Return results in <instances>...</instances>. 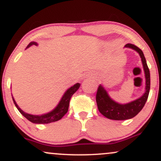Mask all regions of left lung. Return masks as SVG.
Segmentation results:
<instances>
[{
	"mask_svg": "<svg viewBox=\"0 0 161 161\" xmlns=\"http://www.w3.org/2000/svg\"><path fill=\"white\" fill-rule=\"evenodd\" d=\"M125 47H128V48L136 51L141 57L145 76V93L138 98L126 104H119L113 100L108 95V92L105 90L104 86L102 85H100L97 88V95H96V102H97V108L103 116L114 120H125V119H132L137 115L145 106L148 97L149 91H150V71L147 67L143 52L137 46L132 45V44H127L125 45Z\"/></svg>",
	"mask_w": 161,
	"mask_h": 161,
	"instance_id": "8db88e82",
	"label": "left lung"
}]
</instances>
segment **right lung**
Masks as SVG:
<instances>
[{
	"label": "right lung",
	"mask_w": 161,
	"mask_h": 161,
	"mask_svg": "<svg viewBox=\"0 0 161 161\" xmlns=\"http://www.w3.org/2000/svg\"><path fill=\"white\" fill-rule=\"evenodd\" d=\"M32 45L38 46V43L35 42H30V43L28 45L26 48H29V47H31ZM79 87H80V84H79V83H76L74 86H71L69 88H68V89L65 92V93L64 94V95L62 96L60 102H59L58 104L57 105L56 108L51 110V111H50L49 113L42 114V115H33V114H29L24 112L23 110L18 106L17 104H16L14 97H12L16 108L18 109V110L20 112V114H21L23 116H25L28 120L32 122L33 123H36V124H47V123H53V122L60 120L63 116L67 113L68 108H69L70 98H71V97L73 96V94L79 89Z\"/></svg>",
	"instance_id": "add662e5"
}]
</instances>
